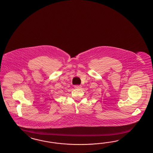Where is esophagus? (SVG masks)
I'll use <instances>...</instances> for the list:
<instances>
[{"label":"esophagus","instance_id":"1","mask_svg":"<svg viewBox=\"0 0 153 153\" xmlns=\"http://www.w3.org/2000/svg\"><path fill=\"white\" fill-rule=\"evenodd\" d=\"M74 87L76 89H78V88H81L82 87V86H81V85H75Z\"/></svg>","mask_w":153,"mask_h":153}]
</instances>
